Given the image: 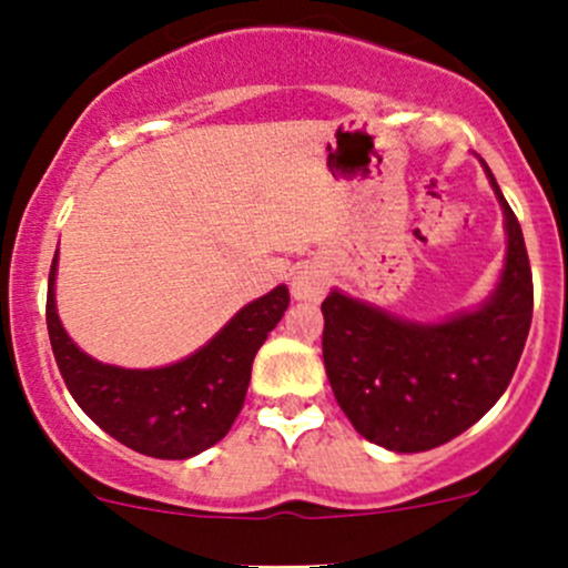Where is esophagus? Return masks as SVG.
Here are the masks:
<instances>
[{
  "label": "esophagus",
  "instance_id": "obj_1",
  "mask_svg": "<svg viewBox=\"0 0 568 568\" xmlns=\"http://www.w3.org/2000/svg\"><path fill=\"white\" fill-rule=\"evenodd\" d=\"M291 294L302 302H318L324 294V274L313 266H304L294 274V283H291Z\"/></svg>",
  "mask_w": 568,
  "mask_h": 568
}]
</instances>
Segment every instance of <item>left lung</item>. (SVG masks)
<instances>
[{"label": "left lung", "instance_id": "1", "mask_svg": "<svg viewBox=\"0 0 568 568\" xmlns=\"http://www.w3.org/2000/svg\"><path fill=\"white\" fill-rule=\"evenodd\" d=\"M506 214V266L498 291L476 313L422 326L348 300L326 296L324 364L339 408L373 444L427 452L481 419L509 386L530 318L534 277L515 212L489 174Z\"/></svg>", "mask_w": 568, "mask_h": 568}]
</instances>
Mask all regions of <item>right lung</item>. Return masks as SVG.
<instances>
[{
	"label": "right lung",
	"instance_id": "1",
	"mask_svg": "<svg viewBox=\"0 0 568 568\" xmlns=\"http://www.w3.org/2000/svg\"><path fill=\"white\" fill-rule=\"evenodd\" d=\"M53 277L57 255L48 274L45 324L70 394L111 438L160 459H187L225 438L244 405L255 354L291 302L288 288L277 285L239 310L187 359L160 369H122L94 362L68 337L53 304Z\"/></svg>",
	"mask_w": 568,
	"mask_h": 568
}]
</instances>
